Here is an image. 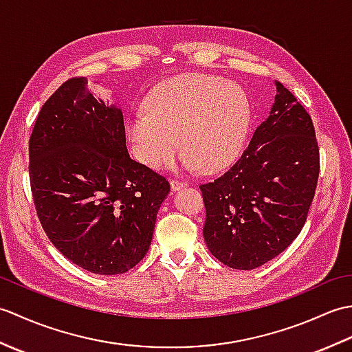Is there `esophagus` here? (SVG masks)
<instances>
[{"instance_id": "esophagus-1", "label": "esophagus", "mask_w": 352, "mask_h": 352, "mask_svg": "<svg viewBox=\"0 0 352 352\" xmlns=\"http://www.w3.org/2000/svg\"><path fill=\"white\" fill-rule=\"evenodd\" d=\"M186 186H188V183H186V182L170 180V189H172V190H180V189L186 188Z\"/></svg>"}]
</instances>
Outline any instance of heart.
Returning <instances> with one entry per match:
<instances>
[{
  "label": "heart",
  "mask_w": 352,
  "mask_h": 352,
  "mask_svg": "<svg viewBox=\"0 0 352 352\" xmlns=\"http://www.w3.org/2000/svg\"><path fill=\"white\" fill-rule=\"evenodd\" d=\"M251 121L246 94L236 85L204 74H186L164 81L149 96L146 115L129 124L140 162L163 169L180 151L189 166L221 170L241 154Z\"/></svg>",
  "instance_id": "1"
}]
</instances>
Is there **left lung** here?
<instances>
[{"label": "left lung", "instance_id": "left-lung-1", "mask_svg": "<svg viewBox=\"0 0 352 352\" xmlns=\"http://www.w3.org/2000/svg\"><path fill=\"white\" fill-rule=\"evenodd\" d=\"M311 118L276 81L271 115L237 162L199 184L206 206L204 241L221 263L250 271L278 256L307 219L319 177Z\"/></svg>", "mask_w": 352, "mask_h": 352}]
</instances>
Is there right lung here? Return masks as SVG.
I'll return each instance as SVG.
<instances>
[{
    "instance_id": "obj_1",
    "label": "right lung",
    "mask_w": 352,
    "mask_h": 352,
    "mask_svg": "<svg viewBox=\"0 0 352 352\" xmlns=\"http://www.w3.org/2000/svg\"><path fill=\"white\" fill-rule=\"evenodd\" d=\"M32 195L51 243L98 275L130 271L151 245L169 182L133 160L122 111L74 77L43 104L28 144Z\"/></svg>"
}]
</instances>
